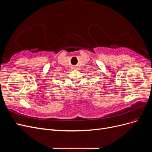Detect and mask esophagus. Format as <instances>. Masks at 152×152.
<instances>
[{"label":"esophagus","instance_id":"esophagus-1","mask_svg":"<svg viewBox=\"0 0 152 152\" xmlns=\"http://www.w3.org/2000/svg\"><path fill=\"white\" fill-rule=\"evenodd\" d=\"M74 69H76V67H74Z\"/></svg>","mask_w":152,"mask_h":152}]
</instances>
